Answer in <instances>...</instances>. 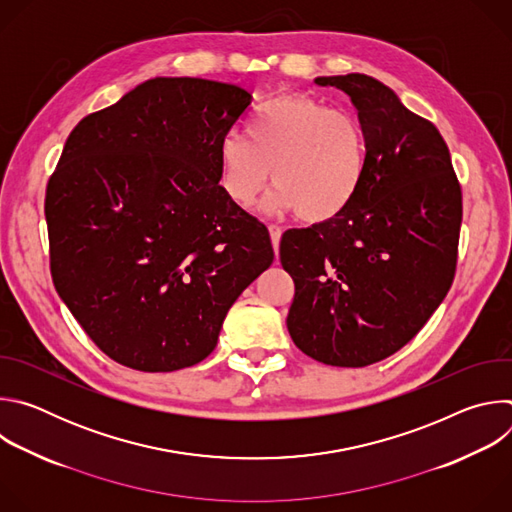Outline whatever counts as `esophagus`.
I'll return each instance as SVG.
<instances>
[{"instance_id":"1","label":"esophagus","mask_w":512,"mask_h":512,"mask_svg":"<svg viewBox=\"0 0 512 512\" xmlns=\"http://www.w3.org/2000/svg\"><path fill=\"white\" fill-rule=\"evenodd\" d=\"M269 235H271L273 249H275V253H277V249H279V239H281V229L275 227V225H269Z\"/></svg>"}]
</instances>
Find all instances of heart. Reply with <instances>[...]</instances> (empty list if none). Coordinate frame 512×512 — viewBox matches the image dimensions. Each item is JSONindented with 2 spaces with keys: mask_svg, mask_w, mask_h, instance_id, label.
I'll return each instance as SVG.
<instances>
[{
  "mask_svg": "<svg viewBox=\"0 0 512 512\" xmlns=\"http://www.w3.org/2000/svg\"><path fill=\"white\" fill-rule=\"evenodd\" d=\"M223 186L231 200L251 206L269 180V206L296 210L306 223L338 216L356 196L367 170V137L360 121L344 111L285 95L253 111L245 139L221 141Z\"/></svg>",
  "mask_w": 512,
  "mask_h": 512,
  "instance_id": "obj_1",
  "label": "heart"
}]
</instances>
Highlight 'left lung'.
<instances>
[{"instance_id":"8db88e82","label":"left lung","mask_w":512,"mask_h":512,"mask_svg":"<svg viewBox=\"0 0 512 512\" xmlns=\"http://www.w3.org/2000/svg\"><path fill=\"white\" fill-rule=\"evenodd\" d=\"M316 85L350 97L367 170L338 216L283 233L279 259L296 285L287 330L314 360L358 369L403 348L444 302L462 188L440 131L387 85L358 72Z\"/></svg>"}]
</instances>
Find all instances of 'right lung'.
I'll return each mask as SVG.
<instances>
[{"label":"right lung","mask_w":512,"mask_h":512,"mask_svg":"<svg viewBox=\"0 0 512 512\" xmlns=\"http://www.w3.org/2000/svg\"><path fill=\"white\" fill-rule=\"evenodd\" d=\"M237 85L156 77L70 131L46 186L58 296L115 362L172 373L204 360L269 231L218 184L221 141L251 105Z\"/></svg>","instance_id":"right-lung-1"}]
</instances>
